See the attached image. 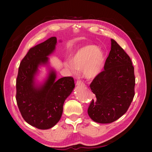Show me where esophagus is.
I'll use <instances>...</instances> for the list:
<instances>
[{
    "label": "esophagus",
    "instance_id": "34e87169",
    "mask_svg": "<svg viewBox=\"0 0 152 152\" xmlns=\"http://www.w3.org/2000/svg\"><path fill=\"white\" fill-rule=\"evenodd\" d=\"M76 85L77 86H84V83L80 80H78L76 82Z\"/></svg>",
    "mask_w": 152,
    "mask_h": 152
}]
</instances>
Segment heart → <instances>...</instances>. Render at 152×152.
Returning <instances> with one entry per match:
<instances>
[{
	"label": "heart",
	"mask_w": 152,
	"mask_h": 152,
	"mask_svg": "<svg viewBox=\"0 0 152 152\" xmlns=\"http://www.w3.org/2000/svg\"><path fill=\"white\" fill-rule=\"evenodd\" d=\"M104 63V56L102 50L96 45H88L77 49L72 59L64 63L65 68L73 75H77L79 70L83 71L84 76L92 79L102 72Z\"/></svg>",
	"instance_id": "b5f03b06"
}]
</instances>
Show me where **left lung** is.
Here are the masks:
<instances>
[{
	"instance_id": "left-lung-1",
	"label": "left lung",
	"mask_w": 152,
	"mask_h": 152,
	"mask_svg": "<svg viewBox=\"0 0 152 152\" xmlns=\"http://www.w3.org/2000/svg\"><path fill=\"white\" fill-rule=\"evenodd\" d=\"M111 50L104 70L90 84L96 95L87 113L92 120L101 124L117 121L125 114L135 94L134 69L131 59L115 40L111 39Z\"/></svg>"
}]
</instances>
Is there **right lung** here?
<instances>
[{
  "instance_id": "right-lung-1",
  "label": "right lung",
  "mask_w": 152,
  "mask_h": 152,
  "mask_svg": "<svg viewBox=\"0 0 152 152\" xmlns=\"http://www.w3.org/2000/svg\"><path fill=\"white\" fill-rule=\"evenodd\" d=\"M56 42V37H52L31 48L18 69L16 94L18 108L24 120L39 129H48L59 122L64 102L75 87L72 77L56 80L53 70L42 86H35L38 66L48 62V56L54 51Z\"/></svg>"
}]
</instances>
